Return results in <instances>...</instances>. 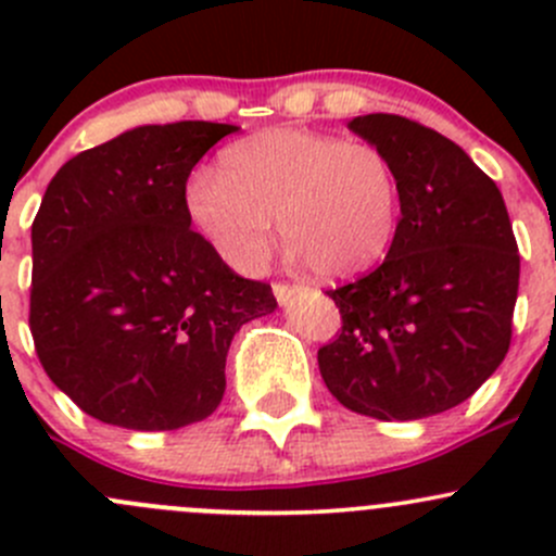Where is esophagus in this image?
<instances>
[{"mask_svg":"<svg viewBox=\"0 0 556 556\" xmlns=\"http://www.w3.org/2000/svg\"><path fill=\"white\" fill-rule=\"evenodd\" d=\"M295 285H285V282H274V295H277V301L279 304H288L290 301V295L295 293Z\"/></svg>","mask_w":556,"mask_h":556,"instance_id":"obj_1","label":"esophagus"}]
</instances>
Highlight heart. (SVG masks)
<instances>
[{
  "instance_id": "b5f03b06",
  "label": "heart",
  "mask_w": 556,
  "mask_h": 556,
  "mask_svg": "<svg viewBox=\"0 0 556 556\" xmlns=\"http://www.w3.org/2000/svg\"><path fill=\"white\" fill-rule=\"evenodd\" d=\"M185 212L233 268L261 266L279 233L317 277L350 279L384 261L401 220V177L384 150L304 128H268L185 182Z\"/></svg>"
}]
</instances>
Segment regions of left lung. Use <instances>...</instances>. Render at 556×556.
Masks as SVG:
<instances>
[{
    "instance_id": "left-lung-1",
    "label": "left lung",
    "mask_w": 556,
    "mask_h": 556,
    "mask_svg": "<svg viewBox=\"0 0 556 556\" xmlns=\"http://www.w3.org/2000/svg\"><path fill=\"white\" fill-rule=\"evenodd\" d=\"M346 126L395 164L401 220L382 266L328 290L341 333L317 352L319 374L350 412L433 417L468 401L511 344L519 252L506 201L433 128L387 112Z\"/></svg>"
}]
</instances>
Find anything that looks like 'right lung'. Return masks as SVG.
Listing matches in <instances>:
<instances>
[{"mask_svg":"<svg viewBox=\"0 0 556 556\" xmlns=\"http://www.w3.org/2000/svg\"><path fill=\"white\" fill-rule=\"evenodd\" d=\"M237 131L210 121L137 126L66 161L31 226V312L50 382L93 419L177 430L226 392L244 323L277 309L190 231L185 182Z\"/></svg>","mask_w":556,"mask_h":556,"instance_id":"right-lung-1","label":"right lung"}]
</instances>
